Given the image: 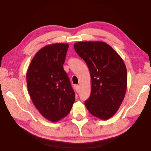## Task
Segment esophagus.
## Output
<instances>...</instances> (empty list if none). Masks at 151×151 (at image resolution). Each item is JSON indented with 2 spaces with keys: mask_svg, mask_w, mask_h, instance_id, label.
<instances>
[{
  "mask_svg": "<svg viewBox=\"0 0 151 151\" xmlns=\"http://www.w3.org/2000/svg\"><path fill=\"white\" fill-rule=\"evenodd\" d=\"M75 88L76 89V91L77 92V93H78V91H79V86L78 85H75Z\"/></svg>",
  "mask_w": 151,
  "mask_h": 151,
  "instance_id": "obj_1",
  "label": "esophagus"
}]
</instances>
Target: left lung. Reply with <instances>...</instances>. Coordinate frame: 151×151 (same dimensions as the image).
Returning <instances> with one entry per match:
<instances>
[{"mask_svg":"<svg viewBox=\"0 0 151 151\" xmlns=\"http://www.w3.org/2000/svg\"><path fill=\"white\" fill-rule=\"evenodd\" d=\"M74 48L91 74V93L85 106L93 116L109 119L118 111L126 93L127 73L124 61L104 42H78Z\"/></svg>","mask_w":151,"mask_h":151,"instance_id":"obj_1","label":"left lung"}]
</instances>
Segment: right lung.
Listing matches in <instances>:
<instances>
[{"label":"right lung","instance_id":"add662e5","mask_svg":"<svg viewBox=\"0 0 151 151\" xmlns=\"http://www.w3.org/2000/svg\"><path fill=\"white\" fill-rule=\"evenodd\" d=\"M68 44L45 46L38 51L27 73L28 91L40 113L57 122L69 113L75 93L63 65Z\"/></svg>","mask_w":151,"mask_h":151}]
</instances>
